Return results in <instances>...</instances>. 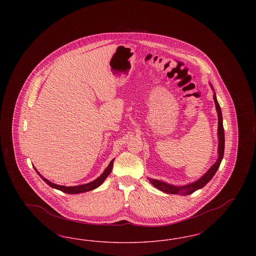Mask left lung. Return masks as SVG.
Here are the masks:
<instances>
[{
  "label": "left lung",
  "mask_w": 256,
  "mask_h": 256,
  "mask_svg": "<svg viewBox=\"0 0 256 256\" xmlns=\"http://www.w3.org/2000/svg\"><path fill=\"white\" fill-rule=\"evenodd\" d=\"M213 88V87H212ZM214 102H215V106H216V110L218 112V136H219V158L218 160L214 163V165L209 169L206 174L202 176V178H200L198 180H196V182L185 185L182 187H178V186H174L170 185L168 183L163 182H159L156 180H150V183L158 188L160 191L167 193V194H182V195H190L192 193H194L198 189L202 188L208 182H210V180L214 176L215 172L218 170L220 167V164L222 162V159L224 156V126H222V111L220 108L219 102L216 98V95L214 94Z\"/></svg>",
  "instance_id": "obj_1"
}]
</instances>
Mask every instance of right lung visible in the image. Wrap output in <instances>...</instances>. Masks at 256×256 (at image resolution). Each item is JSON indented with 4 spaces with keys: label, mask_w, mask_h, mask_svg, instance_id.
I'll return each mask as SVG.
<instances>
[{
    "label": "right lung",
    "mask_w": 256,
    "mask_h": 256,
    "mask_svg": "<svg viewBox=\"0 0 256 256\" xmlns=\"http://www.w3.org/2000/svg\"><path fill=\"white\" fill-rule=\"evenodd\" d=\"M113 161L114 159L111 160V162L110 163V165L108 166V168L104 170V172L100 176H98L97 180H95L94 182H92L87 183V184H84V185H78V186H72V187H67V186H62V185H58V184H54V183L50 182L48 180H46L44 176H42L36 170L37 174L40 176V178L47 183L48 185H50V187L52 188H56L58 190H60L64 193H67V194H78V193H84V192H88V191H91V190H94L96 189L97 187H98L102 183L104 182V180L110 176V172L112 170V167H113Z\"/></svg>",
    "instance_id": "1"
}]
</instances>
